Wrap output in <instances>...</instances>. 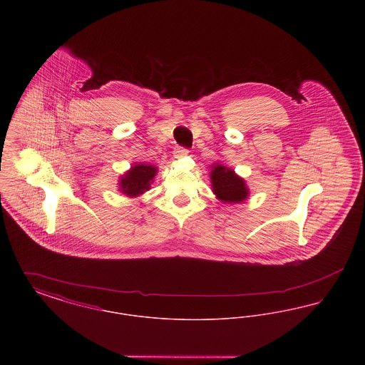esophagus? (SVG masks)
<instances>
[{
  "instance_id": "obj_1",
  "label": "esophagus",
  "mask_w": 365,
  "mask_h": 365,
  "mask_svg": "<svg viewBox=\"0 0 365 365\" xmlns=\"http://www.w3.org/2000/svg\"><path fill=\"white\" fill-rule=\"evenodd\" d=\"M187 155H189L187 149H185V148H175V158H182V157L187 156Z\"/></svg>"
}]
</instances>
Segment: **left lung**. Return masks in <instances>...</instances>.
<instances>
[{
  "label": "left lung",
  "instance_id": "1",
  "mask_svg": "<svg viewBox=\"0 0 365 365\" xmlns=\"http://www.w3.org/2000/svg\"><path fill=\"white\" fill-rule=\"evenodd\" d=\"M210 167V186L219 201L223 204H240L247 200L250 191L243 178L220 163L212 164Z\"/></svg>",
  "mask_w": 365,
  "mask_h": 365
}]
</instances>
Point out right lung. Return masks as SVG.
I'll list each match as a JSON object with an SVG mask.
<instances>
[{"mask_svg": "<svg viewBox=\"0 0 365 365\" xmlns=\"http://www.w3.org/2000/svg\"><path fill=\"white\" fill-rule=\"evenodd\" d=\"M157 171L158 168L155 164L134 163V165L119 178V191L128 198H137L150 189Z\"/></svg>", "mask_w": 365, "mask_h": 365, "instance_id": "obj_1", "label": "right lung"}]
</instances>
